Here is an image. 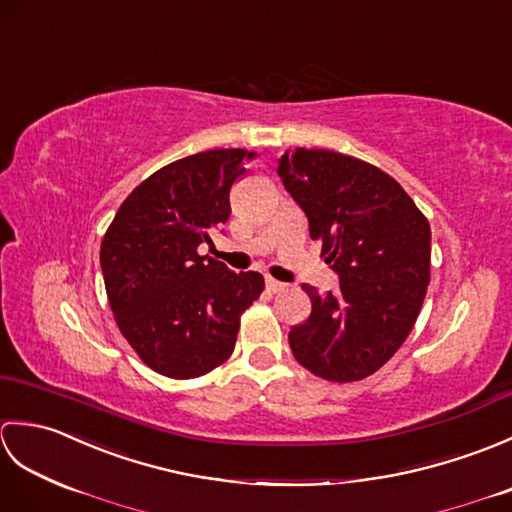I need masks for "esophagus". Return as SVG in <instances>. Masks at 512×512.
<instances>
[{"mask_svg": "<svg viewBox=\"0 0 512 512\" xmlns=\"http://www.w3.org/2000/svg\"><path fill=\"white\" fill-rule=\"evenodd\" d=\"M284 288H286V284H281V281H277L273 277H266V290L268 292H279V290H284Z\"/></svg>", "mask_w": 512, "mask_h": 512, "instance_id": "obj_1", "label": "esophagus"}]
</instances>
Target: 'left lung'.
Here are the masks:
<instances>
[{
    "label": "left lung",
    "mask_w": 512,
    "mask_h": 512,
    "mask_svg": "<svg viewBox=\"0 0 512 512\" xmlns=\"http://www.w3.org/2000/svg\"><path fill=\"white\" fill-rule=\"evenodd\" d=\"M277 173L339 275L328 295L301 286L312 312L290 330V350L332 383L367 378L405 343L427 295V217L385 171L336 151H286Z\"/></svg>",
    "instance_id": "left-lung-1"
}]
</instances>
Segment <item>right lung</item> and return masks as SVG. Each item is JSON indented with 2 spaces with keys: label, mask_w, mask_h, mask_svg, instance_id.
I'll use <instances>...</instances> for the list:
<instances>
[{
  "label": "right lung",
  "mask_w": 512,
  "mask_h": 512,
  "mask_svg": "<svg viewBox=\"0 0 512 512\" xmlns=\"http://www.w3.org/2000/svg\"><path fill=\"white\" fill-rule=\"evenodd\" d=\"M255 158L246 149L193 154L140 182L101 244L118 330L154 372L198 378L235 350L239 317L262 295L259 273L200 255L231 215V187Z\"/></svg>",
  "instance_id": "right-lung-1"
}]
</instances>
